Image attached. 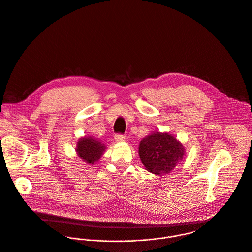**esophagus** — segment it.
Masks as SVG:
<instances>
[{
	"label": "esophagus",
	"instance_id": "1",
	"mask_svg": "<svg viewBox=\"0 0 252 252\" xmlns=\"http://www.w3.org/2000/svg\"><path fill=\"white\" fill-rule=\"evenodd\" d=\"M126 138V136L124 134H120V133H117L115 134V140L117 142H121V141H124Z\"/></svg>",
	"mask_w": 252,
	"mask_h": 252
}]
</instances>
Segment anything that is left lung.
I'll return each instance as SVG.
<instances>
[{"mask_svg":"<svg viewBox=\"0 0 252 252\" xmlns=\"http://www.w3.org/2000/svg\"><path fill=\"white\" fill-rule=\"evenodd\" d=\"M139 156L148 171L166 174L182 160L184 147L172 135L156 132L142 139Z\"/></svg>","mask_w":252,"mask_h":252,"instance_id":"8db88e82","label":"left lung"}]
</instances>
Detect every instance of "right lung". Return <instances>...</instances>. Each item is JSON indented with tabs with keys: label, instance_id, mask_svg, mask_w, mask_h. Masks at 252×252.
Segmentation results:
<instances>
[{
	"label": "right lung",
	"instance_id": "obj_1",
	"mask_svg": "<svg viewBox=\"0 0 252 252\" xmlns=\"http://www.w3.org/2000/svg\"><path fill=\"white\" fill-rule=\"evenodd\" d=\"M105 150V146L92 137H85L78 142L77 153L82 159L90 164L94 163L100 158Z\"/></svg>",
	"mask_w": 252,
	"mask_h": 252
}]
</instances>
